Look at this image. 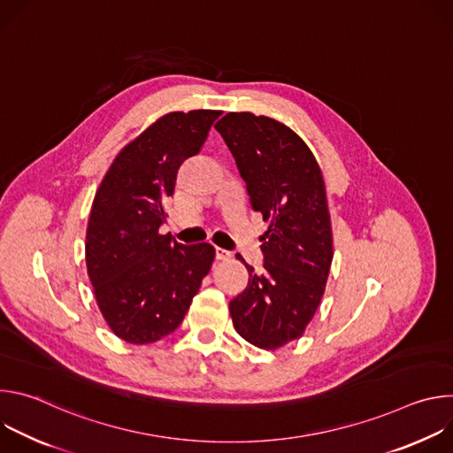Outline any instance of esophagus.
<instances>
[{
  "instance_id": "esophagus-1",
  "label": "esophagus",
  "mask_w": 453,
  "mask_h": 453,
  "mask_svg": "<svg viewBox=\"0 0 453 453\" xmlns=\"http://www.w3.org/2000/svg\"><path fill=\"white\" fill-rule=\"evenodd\" d=\"M215 257H217L219 262H226V260H229V257H231V252L224 250L220 247H215Z\"/></svg>"
}]
</instances>
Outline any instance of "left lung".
<instances>
[{
  "label": "left lung",
  "mask_w": 453,
  "mask_h": 453,
  "mask_svg": "<svg viewBox=\"0 0 453 453\" xmlns=\"http://www.w3.org/2000/svg\"><path fill=\"white\" fill-rule=\"evenodd\" d=\"M247 184L250 206L271 226L262 236L264 273L229 303L234 330L262 349L303 337L326 288L334 236L326 186L308 145L285 123L227 112L215 125Z\"/></svg>",
  "instance_id": "8db88e82"
}]
</instances>
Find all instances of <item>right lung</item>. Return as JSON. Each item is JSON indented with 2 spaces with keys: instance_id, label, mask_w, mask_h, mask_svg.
<instances>
[{
  "instance_id": "add662e5",
  "label": "right lung",
  "mask_w": 453,
  "mask_h": 453,
  "mask_svg": "<svg viewBox=\"0 0 453 453\" xmlns=\"http://www.w3.org/2000/svg\"><path fill=\"white\" fill-rule=\"evenodd\" d=\"M220 111H173L127 143L104 175L86 231L96 304L116 337L152 344L170 335L215 260L210 243L182 245L159 227L177 170L199 154Z\"/></svg>"
}]
</instances>
